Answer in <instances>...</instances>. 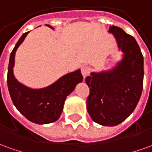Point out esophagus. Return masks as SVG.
Instances as JSON below:
<instances>
[{
  "mask_svg": "<svg viewBox=\"0 0 152 152\" xmlns=\"http://www.w3.org/2000/svg\"><path fill=\"white\" fill-rule=\"evenodd\" d=\"M91 72V67L88 66H83L81 68V74L84 78H86V76H88Z\"/></svg>",
  "mask_w": 152,
  "mask_h": 152,
  "instance_id": "obj_1",
  "label": "esophagus"
}]
</instances>
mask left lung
<instances>
[{"label":"left lung","mask_w":152,"mask_h":152,"mask_svg":"<svg viewBox=\"0 0 152 152\" xmlns=\"http://www.w3.org/2000/svg\"><path fill=\"white\" fill-rule=\"evenodd\" d=\"M114 35L124 58L114 69L92 72L86 78L89 88L87 110L96 123L115 126L129 116L137 107L143 88V56L134 37L116 26Z\"/></svg>","instance_id":"obj_1"}]
</instances>
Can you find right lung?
Instances as JSON below:
<instances>
[{"instance_id":"obj_1","label":"right lung","mask_w":152,"mask_h":152,"mask_svg":"<svg viewBox=\"0 0 152 152\" xmlns=\"http://www.w3.org/2000/svg\"><path fill=\"white\" fill-rule=\"evenodd\" d=\"M46 26L53 28L50 25ZM28 32L22 36L10 53L7 74L9 92L14 105L28 121L36 124H49L59 118L66 96L82 81L83 76L80 70H77L63 76L53 85L40 89H30L18 82L13 74L15 52Z\"/></svg>"}]
</instances>
